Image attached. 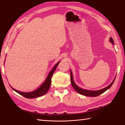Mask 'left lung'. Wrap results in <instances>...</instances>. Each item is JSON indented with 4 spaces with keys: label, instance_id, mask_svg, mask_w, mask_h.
I'll list each match as a JSON object with an SVG mask.
<instances>
[{
    "label": "left lung",
    "instance_id": "1",
    "mask_svg": "<svg viewBox=\"0 0 125 125\" xmlns=\"http://www.w3.org/2000/svg\"><path fill=\"white\" fill-rule=\"evenodd\" d=\"M110 42L112 44H115L114 41H113V38L112 37L110 38ZM70 72H71V82L72 85L73 86V88L76 90V92H77L78 93L81 94V95H82L86 96H89V97H96V96H98L99 95H100L101 94L104 93L105 91H106L107 90H108L109 88H111V87L112 85L113 84V83H114V81H115V79L113 80L112 82L109 85H108L107 87H105L103 89H102L99 90H96V91H91V90H85V89H82L81 88L79 87L78 86H77L75 83V82H74V80H73V75H72V73L71 71H70Z\"/></svg>",
    "mask_w": 125,
    "mask_h": 125
}]
</instances>
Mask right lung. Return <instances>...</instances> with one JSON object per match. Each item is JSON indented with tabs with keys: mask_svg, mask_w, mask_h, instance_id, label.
<instances>
[{
	"mask_svg": "<svg viewBox=\"0 0 125 125\" xmlns=\"http://www.w3.org/2000/svg\"><path fill=\"white\" fill-rule=\"evenodd\" d=\"M60 62H59L56 63V65L54 66L53 68L52 69V70L51 71V72L49 73L48 76L46 77L45 81H44L43 83L42 84L39 88L37 89L36 90L32 91L31 92L23 93V92H21V91L16 90L15 89L13 88L12 87L11 88H12L13 90L15 91L16 93L20 94L21 95L23 96V97H26L27 98H37V97H40L45 95V94H46L47 92L48 91V90H49L50 87V85H51V78H52V75H53L54 72L55 71V69H56L57 67V66L59 65Z\"/></svg>",
	"mask_w": 125,
	"mask_h": 125,
	"instance_id": "right-lung-1",
	"label": "right lung"
}]
</instances>
